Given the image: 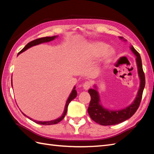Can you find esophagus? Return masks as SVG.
Listing matches in <instances>:
<instances>
[{"label":"esophagus","instance_id":"esophagus-1","mask_svg":"<svg viewBox=\"0 0 154 154\" xmlns=\"http://www.w3.org/2000/svg\"><path fill=\"white\" fill-rule=\"evenodd\" d=\"M91 83L90 81H85V82L83 85V87L85 90H88L91 87Z\"/></svg>","mask_w":154,"mask_h":154}]
</instances>
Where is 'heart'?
Segmentation results:
<instances>
[{
  "instance_id": "heart-1",
  "label": "heart",
  "mask_w": 154,
  "mask_h": 154,
  "mask_svg": "<svg viewBox=\"0 0 154 154\" xmlns=\"http://www.w3.org/2000/svg\"><path fill=\"white\" fill-rule=\"evenodd\" d=\"M106 48V45L104 44H100L99 45L97 46V51L99 54H101V53L103 51L104 49ZM114 54V50L112 49H109V50H106V54H105V57L106 58H110Z\"/></svg>"
}]
</instances>
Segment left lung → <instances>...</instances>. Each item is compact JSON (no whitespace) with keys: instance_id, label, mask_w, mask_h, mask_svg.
Wrapping results in <instances>:
<instances>
[{"instance_id":"left-lung-1","label":"left lung","mask_w":154,"mask_h":154,"mask_svg":"<svg viewBox=\"0 0 154 154\" xmlns=\"http://www.w3.org/2000/svg\"><path fill=\"white\" fill-rule=\"evenodd\" d=\"M120 38L123 39L122 37H120ZM130 49L136 56V63L137 66H138L139 77L140 79V89L136 99L132 104L122 110H110L104 109L100 104L99 95L97 91L96 86H94V89H90L89 90V93L91 95V101L89 108L87 109L88 113H89L91 119L100 125H115V124L122 122L132 117L140 106L146 83L145 75L143 71L142 60L140 54L132 45L130 47Z\"/></svg>"}]
</instances>
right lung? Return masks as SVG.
I'll return each mask as SVG.
<instances>
[{
  "label": "right lung",
  "instance_id": "obj_1",
  "mask_svg": "<svg viewBox=\"0 0 154 154\" xmlns=\"http://www.w3.org/2000/svg\"><path fill=\"white\" fill-rule=\"evenodd\" d=\"M56 37L57 36H55H55H51V37L40 38H38V39H36V40H34L33 41L29 42V43L28 44H26V46L24 48H23L19 52V53L18 54V55L22 53L23 51H26V50H28V48H31L32 46H34V45H38V44H40L42 43H44V42H50L51 40H54V39L56 38ZM77 93L76 90H75V87H74L73 91H72V92L70 94V95H69V97L68 99H67V102H66V104H65L63 114H62V116L60 118H59V119H57L56 120H54L48 121V122H42V121H36V120H33V121H34V122H35V123L39 124H43V125H52V124H57L58 122H60V121H61L63 119V118L65 117V114H66V113H67V106L69 105V103L71 102L72 100H73L75 98L77 97ZM24 114V116H26L24 114ZM28 118H29V117H28ZM29 119H30V120H32L30 118H29Z\"/></svg>",
  "mask_w": 154,
  "mask_h": 154
}]
</instances>
